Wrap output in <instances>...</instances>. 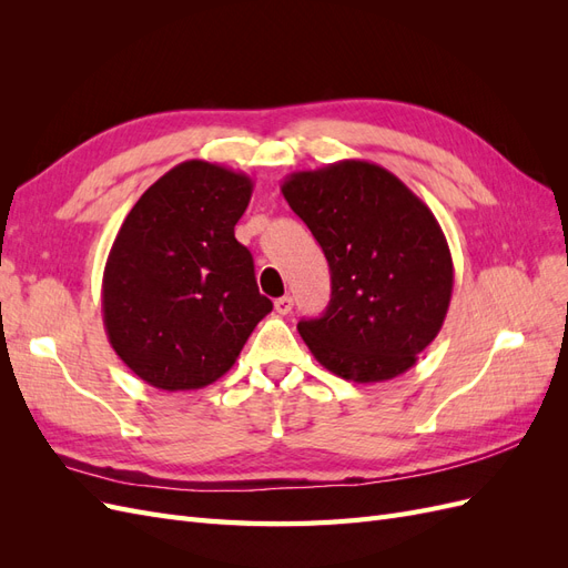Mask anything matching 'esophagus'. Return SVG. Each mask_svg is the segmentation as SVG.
<instances>
[{
    "label": "esophagus",
    "instance_id": "1",
    "mask_svg": "<svg viewBox=\"0 0 568 568\" xmlns=\"http://www.w3.org/2000/svg\"><path fill=\"white\" fill-rule=\"evenodd\" d=\"M274 311H277L280 315H288L291 311H294V298H291V296L277 298V301H274Z\"/></svg>",
    "mask_w": 568,
    "mask_h": 568
}]
</instances>
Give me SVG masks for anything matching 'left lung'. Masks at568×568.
<instances>
[{
    "instance_id": "8db88e82",
    "label": "left lung",
    "mask_w": 568,
    "mask_h": 568,
    "mask_svg": "<svg viewBox=\"0 0 568 568\" xmlns=\"http://www.w3.org/2000/svg\"><path fill=\"white\" fill-rule=\"evenodd\" d=\"M324 251L332 301L298 332L317 363L355 384L407 372L453 296V255L428 205L369 161L303 170L282 184Z\"/></svg>"
}]
</instances>
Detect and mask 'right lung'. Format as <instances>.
Returning <instances> with one entry per match:
<instances>
[{
	"label": "right lung",
	"mask_w": 568,
	"mask_h": 568,
	"mask_svg": "<svg viewBox=\"0 0 568 568\" xmlns=\"http://www.w3.org/2000/svg\"><path fill=\"white\" fill-rule=\"evenodd\" d=\"M251 194L248 175L184 161L146 189L120 227L101 313L113 351L149 386L217 382L272 311L251 251L234 239Z\"/></svg>",
	"instance_id": "add662e5"
}]
</instances>
